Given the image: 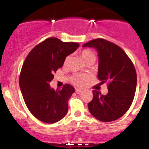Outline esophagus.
<instances>
[{
    "instance_id": "34e87169",
    "label": "esophagus",
    "mask_w": 149,
    "mask_h": 149,
    "mask_svg": "<svg viewBox=\"0 0 149 149\" xmlns=\"http://www.w3.org/2000/svg\"><path fill=\"white\" fill-rule=\"evenodd\" d=\"M82 92H83V90H79V89H76V92L77 94L81 93Z\"/></svg>"
}]
</instances>
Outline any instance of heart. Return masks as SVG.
Returning <instances> with one entry per match:
<instances>
[{"label": "heart", "instance_id": "b5f03b06", "mask_svg": "<svg viewBox=\"0 0 149 149\" xmlns=\"http://www.w3.org/2000/svg\"><path fill=\"white\" fill-rule=\"evenodd\" d=\"M80 56L81 58L83 59V60L85 61V63L87 62L88 60L91 59H95V54L92 52L90 49H83L81 52H80ZM69 59V57H66V60H65V64L66 63V61ZM88 79V77L85 75H73L71 78V82L73 83V85H76L77 87H79V88H82L83 86H84L85 82L87 81V80Z\"/></svg>", "mask_w": 149, "mask_h": 149}]
</instances>
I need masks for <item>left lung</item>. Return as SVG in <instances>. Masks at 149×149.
Instances as JSON below:
<instances>
[{
  "mask_svg": "<svg viewBox=\"0 0 149 149\" xmlns=\"http://www.w3.org/2000/svg\"><path fill=\"white\" fill-rule=\"evenodd\" d=\"M83 47H95L98 51V79L107 83L109 90L106 95L92 90L89 111L102 122L116 120L127 111L134 100L136 87L134 64L120 47L105 39H94Z\"/></svg>",
  "mask_w": 149,
  "mask_h": 149,
  "instance_id": "obj_1",
  "label": "left lung"
}]
</instances>
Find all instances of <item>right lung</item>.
Here are the masks:
<instances>
[{
    "label": "right lung",
    "instance_id": "obj_1",
    "mask_svg": "<svg viewBox=\"0 0 149 149\" xmlns=\"http://www.w3.org/2000/svg\"><path fill=\"white\" fill-rule=\"evenodd\" d=\"M79 47L76 42H63L48 38L38 44L29 53L22 66L19 87L29 111L45 123H54L66 115L68 102L75 89L65 84L54 90L49 83L54 73L62 67L66 56Z\"/></svg>",
    "mask_w": 149,
    "mask_h": 149
}]
</instances>
